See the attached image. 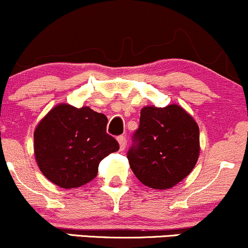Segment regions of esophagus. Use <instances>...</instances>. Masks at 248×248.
<instances>
[{"mask_svg": "<svg viewBox=\"0 0 248 248\" xmlns=\"http://www.w3.org/2000/svg\"><path fill=\"white\" fill-rule=\"evenodd\" d=\"M118 142L119 144H120V150H124V148H126V144H127V139L124 138V136H119L118 138Z\"/></svg>", "mask_w": 248, "mask_h": 248, "instance_id": "1", "label": "esophagus"}]
</instances>
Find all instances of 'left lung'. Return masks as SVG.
<instances>
[{
  "label": "left lung",
  "instance_id": "8db88e82",
  "mask_svg": "<svg viewBox=\"0 0 248 248\" xmlns=\"http://www.w3.org/2000/svg\"><path fill=\"white\" fill-rule=\"evenodd\" d=\"M199 156V128L177 105L142 108L127 158L144 186L169 189L192 171Z\"/></svg>",
  "mask_w": 248,
  "mask_h": 248
}]
</instances>
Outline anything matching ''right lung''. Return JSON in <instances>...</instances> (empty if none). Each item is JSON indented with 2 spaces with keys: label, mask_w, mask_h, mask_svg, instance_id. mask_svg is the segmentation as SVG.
<instances>
[{
  "label": "right lung",
  "mask_w": 248,
  "mask_h": 248,
  "mask_svg": "<svg viewBox=\"0 0 248 248\" xmlns=\"http://www.w3.org/2000/svg\"><path fill=\"white\" fill-rule=\"evenodd\" d=\"M107 116L90 107L59 105L35 130V156L49 181L73 189L92 181L99 163L118 152L119 143L106 132Z\"/></svg>",
  "instance_id": "add662e5"
}]
</instances>
